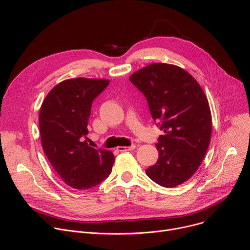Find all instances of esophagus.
Here are the masks:
<instances>
[{
	"label": "esophagus",
	"mask_w": 250,
	"mask_h": 250,
	"mask_svg": "<svg viewBox=\"0 0 250 250\" xmlns=\"http://www.w3.org/2000/svg\"><path fill=\"white\" fill-rule=\"evenodd\" d=\"M136 148V145H132L129 147H118L117 150L120 152H125V151H133Z\"/></svg>",
	"instance_id": "esophagus-1"
}]
</instances>
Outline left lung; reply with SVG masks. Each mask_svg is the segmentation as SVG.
<instances>
[{
	"label": "left lung",
	"instance_id": "1",
	"mask_svg": "<svg viewBox=\"0 0 250 250\" xmlns=\"http://www.w3.org/2000/svg\"><path fill=\"white\" fill-rule=\"evenodd\" d=\"M129 81L145 95L153 120L164 132L156 144L159 158L146 173L161 187L175 188L194 174L209 145L208 99L195 79L174 64L151 63Z\"/></svg>",
	"mask_w": 250,
	"mask_h": 250
}]
</instances>
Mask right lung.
I'll list each match as a JSON object with an SVG mask.
<instances>
[{"mask_svg": "<svg viewBox=\"0 0 250 250\" xmlns=\"http://www.w3.org/2000/svg\"><path fill=\"white\" fill-rule=\"evenodd\" d=\"M108 84L105 79L62 81L49 91L39 111L43 151L62 181L76 189L93 188L111 172L113 154L89 147L85 140L92 102Z\"/></svg>", "mask_w": 250, "mask_h": 250, "instance_id": "add662e5", "label": "right lung"}]
</instances>
